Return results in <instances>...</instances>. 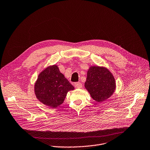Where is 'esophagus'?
Segmentation results:
<instances>
[{
  "instance_id": "34e87169",
  "label": "esophagus",
  "mask_w": 150,
  "mask_h": 150,
  "mask_svg": "<svg viewBox=\"0 0 150 150\" xmlns=\"http://www.w3.org/2000/svg\"><path fill=\"white\" fill-rule=\"evenodd\" d=\"M74 85H75V88H81L82 86V83L81 82H75Z\"/></svg>"
}]
</instances>
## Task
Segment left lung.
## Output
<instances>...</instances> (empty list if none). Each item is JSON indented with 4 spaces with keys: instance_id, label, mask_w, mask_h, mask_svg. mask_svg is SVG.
<instances>
[{
    "instance_id": "obj_1",
    "label": "left lung",
    "mask_w": 150,
    "mask_h": 150,
    "mask_svg": "<svg viewBox=\"0 0 150 150\" xmlns=\"http://www.w3.org/2000/svg\"><path fill=\"white\" fill-rule=\"evenodd\" d=\"M85 87L95 101L102 102L114 93L115 81L112 74L107 68L91 67L87 73Z\"/></svg>"
}]
</instances>
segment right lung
<instances>
[{"label": "right lung", "mask_w": 150, "mask_h": 150, "mask_svg": "<svg viewBox=\"0 0 150 150\" xmlns=\"http://www.w3.org/2000/svg\"><path fill=\"white\" fill-rule=\"evenodd\" d=\"M74 89L55 65L43 71L35 85V95L39 101L53 108L62 104L68 92Z\"/></svg>", "instance_id": "obj_1"}]
</instances>
